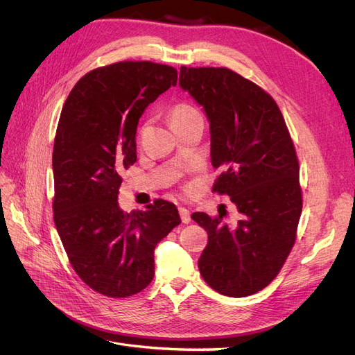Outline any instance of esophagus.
<instances>
[{
	"instance_id": "obj_1",
	"label": "esophagus",
	"mask_w": 355,
	"mask_h": 355,
	"mask_svg": "<svg viewBox=\"0 0 355 355\" xmlns=\"http://www.w3.org/2000/svg\"><path fill=\"white\" fill-rule=\"evenodd\" d=\"M178 213H180L181 221H182V223H185V225H187V223H190V221H191V217H190V210H189V209H185V207H180V209H178Z\"/></svg>"
}]
</instances>
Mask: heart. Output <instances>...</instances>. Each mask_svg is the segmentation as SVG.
<instances>
[{"label":"heart","mask_w":355,"mask_h":355,"mask_svg":"<svg viewBox=\"0 0 355 355\" xmlns=\"http://www.w3.org/2000/svg\"><path fill=\"white\" fill-rule=\"evenodd\" d=\"M196 118H201L198 110L194 109L189 103H177L170 109V122H171L173 128L177 125L189 122L191 119H196ZM145 126H146V123L144 125L142 129H145Z\"/></svg>","instance_id":"heart-1"}]
</instances>
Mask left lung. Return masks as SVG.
I'll return each mask as SVG.
<instances>
[{
    "label": "left lung",
    "instance_id": "left-lung-1",
    "mask_svg": "<svg viewBox=\"0 0 355 355\" xmlns=\"http://www.w3.org/2000/svg\"><path fill=\"white\" fill-rule=\"evenodd\" d=\"M180 86L210 122L213 191L240 213L234 229L223 216L193 213L209 234L198 259L204 281L221 295L243 297L266 288L282 269L302 213L300 162L282 112L256 83L227 67L180 69Z\"/></svg>",
    "mask_w": 355,
    "mask_h": 355
}]
</instances>
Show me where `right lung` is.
Masks as SVG:
<instances>
[{
  "mask_svg": "<svg viewBox=\"0 0 355 355\" xmlns=\"http://www.w3.org/2000/svg\"><path fill=\"white\" fill-rule=\"evenodd\" d=\"M177 85V70L119 62L86 73L63 105L53 146V217L71 268L109 297L151 284L158 241L181 223L158 198L145 211L118 204L122 173L137 162V126L145 107Z\"/></svg>",
  "mask_w": 355,
  "mask_h": 355,
  "instance_id": "1",
  "label": "right lung"
}]
</instances>
